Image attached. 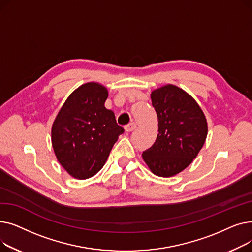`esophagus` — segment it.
<instances>
[{
    "mask_svg": "<svg viewBox=\"0 0 252 252\" xmlns=\"http://www.w3.org/2000/svg\"><path fill=\"white\" fill-rule=\"evenodd\" d=\"M136 127H137V124L135 122H131L127 126H126L125 128L126 131H131V130H134Z\"/></svg>",
    "mask_w": 252,
    "mask_h": 252,
    "instance_id": "obj_1",
    "label": "esophagus"
}]
</instances>
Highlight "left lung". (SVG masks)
<instances>
[{"instance_id":"left-lung-1","label":"left lung","mask_w":252,"mask_h":252,"mask_svg":"<svg viewBox=\"0 0 252 252\" xmlns=\"http://www.w3.org/2000/svg\"><path fill=\"white\" fill-rule=\"evenodd\" d=\"M151 100L158 117V135L142 156L154 175L169 178L190 165L203 147L206 118L188 93L174 85L154 90Z\"/></svg>"}]
</instances>
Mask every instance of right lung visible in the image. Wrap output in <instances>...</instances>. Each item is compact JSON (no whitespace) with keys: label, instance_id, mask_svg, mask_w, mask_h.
<instances>
[{"label":"right lung","instance_id":"obj_1","mask_svg":"<svg viewBox=\"0 0 252 252\" xmlns=\"http://www.w3.org/2000/svg\"><path fill=\"white\" fill-rule=\"evenodd\" d=\"M108 91L87 83L73 91L52 126V146L59 163L78 180L95 176L125 129L105 108Z\"/></svg>","mask_w":252,"mask_h":252}]
</instances>
